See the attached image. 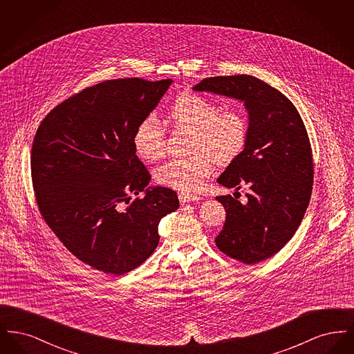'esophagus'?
I'll use <instances>...</instances> for the list:
<instances>
[{
	"instance_id": "obj_1",
	"label": "esophagus",
	"mask_w": 354,
	"mask_h": 354,
	"mask_svg": "<svg viewBox=\"0 0 354 354\" xmlns=\"http://www.w3.org/2000/svg\"><path fill=\"white\" fill-rule=\"evenodd\" d=\"M179 201L182 204H187V203L198 202L199 196L194 195V194H188V192H180L179 194Z\"/></svg>"
}]
</instances>
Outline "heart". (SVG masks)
I'll return each instance as SVG.
<instances>
[{
	"label": "heart",
	"instance_id": "heart-1",
	"mask_svg": "<svg viewBox=\"0 0 354 354\" xmlns=\"http://www.w3.org/2000/svg\"><path fill=\"white\" fill-rule=\"evenodd\" d=\"M169 118L175 127L192 131V155L174 159L156 171L159 185L180 191H195L211 174L214 159L227 163L235 159L247 140V119L239 109L219 111L214 102L199 94L185 93L172 102ZM134 147L138 155L153 162L166 152V131L159 120L143 119L136 127Z\"/></svg>",
	"mask_w": 354,
	"mask_h": 354
}]
</instances>
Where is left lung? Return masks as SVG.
Wrapping results in <instances>:
<instances>
[{
	"label": "left lung",
	"instance_id": "left-lung-1",
	"mask_svg": "<svg viewBox=\"0 0 354 354\" xmlns=\"http://www.w3.org/2000/svg\"><path fill=\"white\" fill-rule=\"evenodd\" d=\"M244 102L248 133L244 150L218 178L227 188L250 187L241 204L218 196L225 223L215 243L244 264L279 252L297 231L312 195V149L303 119L283 93L252 75L211 77L192 87Z\"/></svg>",
	"mask_w": 354,
	"mask_h": 354
}]
</instances>
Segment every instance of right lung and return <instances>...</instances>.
<instances>
[{
	"instance_id": "right-lung-1",
	"label": "right lung",
	"mask_w": 354,
	"mask_h": 354,
	"mask_svg": "<svg viewBox=\"0 0 354 354\" xmlns=\"http://www.w3.org/2000/svg\"><path fill=\"white\" fill-rule=\"evenodd\" d=\"M172 80H111L73 95L42 120L32 147L39 212L77 259L120 276L139 267L159 243L162 218L179 208L175 191L147 187L136 156V127ZM145 196L121 208L131 193Z\"/></svg>"
}]
</instances>
